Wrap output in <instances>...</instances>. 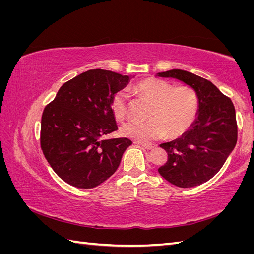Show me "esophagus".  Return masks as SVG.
Here are the masks:
<instances>
[{
    "label": "esophagus",
    "mask_w": 254,
    "mask_h": 254,
    "mask_svg": "<svg viewBox=\"0 0 254 254\" xmlns=\"http://www.w3.org/2000/svg\"><path fill=\"white\" fill-rule=\"evenodd\" d=\"M139 145H141L143 148H145V149H147V150H150V149H152L153 147H155V145H153V144H146V143H139Z\"/></svg>",
    "instance_id": "obj_1"
}]
</instances>
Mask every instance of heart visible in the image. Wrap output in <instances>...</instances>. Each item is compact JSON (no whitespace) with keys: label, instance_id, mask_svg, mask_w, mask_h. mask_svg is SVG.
<instances>
[{"label":"heart","instance_id":"1","mask_svg":"<svg viewBox=\"0 0 254 254\" xmlns=\"http://www.w3.org/2000/svg\"><path fill=\"white\" fill-rule=\"evenodd\" d=\"M137 94L150 102L145 122L130 121L123 125L121 132L137 142H149L159 137H175L184 133L193 124L198 111V96L189 86L172 87L158 78H146L134 86ZM114 118L123 121L127 114V95L119 91L111 99Z\"/></svg>","mask_w":254,"mask_h":254}]
</instances>
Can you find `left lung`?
Instances as JSON below:
<instances>
[{
  "instance_id": "8db88e82",
  "label": "left lung",
  "mask_w": 254,
  "mask_h": 254,
  "mask_svg": "<svg viewBox=\"0 0 254 254\" xmlns=\"http://www.w3.org/2000/svg\"><path fill=\"white\" fill-rule=\"evenodd\" d=\"M157 76L178 79L193 88L198 96L193 124L178 139L160 145L168 159L158 172L176 187L200 186L219 172L235 147L234 105L211 81L190 72L174 68Z\"/></svg>"
}]
</instances>
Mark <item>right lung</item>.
Returning a JSON list of instances; mask_svg holds the SVG:
<instances>
[{
  "mask_svg": "<svg viewBox=\"0 0 254 254\" xmlns=\"http://www.w3.org/2000/svg\"><path fill=\"white\" fill-rule=\"evenodd\" d=\"M130 76L89 70L64 82L44 108L40 143L44 157L61 179L78 189H92L111 177L132 142L104 139L118 130L111 99Z\"/></svg>",
  "mask_w": 254,
  "mask_h": 254,
  "instance_id": "1",
  "label": "right lung"
}]
</instances>
